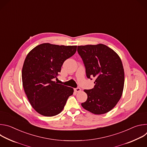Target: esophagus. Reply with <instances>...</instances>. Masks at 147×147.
Segmentation results:
<instances>
[{"label": "esophagus", "instance_id": "obj_1", "mask_svg": "<svg viewBox=\"0 0 147 147\" xmlns=\"http://www.w3.org/2000/svg\"><path fill=\"white\" fill-rule=\"evenodd\" d=\"M74 91H76V92H80L81 91V88H75L74 89Z\"/></svg>", "mask_w": 147, "mask_h": 147}]
</instances>
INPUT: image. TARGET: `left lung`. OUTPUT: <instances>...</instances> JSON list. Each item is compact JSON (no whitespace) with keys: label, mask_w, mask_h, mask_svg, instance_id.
<instances>
[{"label":"left lung","mask_w":147,"mask_h":147,"mask_svg":"<svg viewBox=\"0 0 147 147\" xmlns=\"http://www.w3.org/2000/svg\"><path fill=\"white\" fill-rule=\"evenodd\" d=\"M77 52L87 78L95 79L92 89L84 90L88 98L81 106L95 115L106 113L116 105L122 95L124 73L121 60L113 49L103 44L78 46Z\"/></svg>","instance_id":"obj_1"}]
</instances>
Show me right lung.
<instances>
[{
  "instance_id": "right-lung-1",
  "label": "right lung",
  "mask_w": 147,
  "mask_h": 147,
  "mask_svg": "<svg viewBox=\"0 0 147 147\" xmlns=\"http://www.w3.org/2000/svg\"><path fill=\"white\" fill-rule=\"evenodd\" d=\"M77 46L40 44L27 55L22 69L23 86L32 107L40 115L53 116L63 109L74 90L53 81Z\"/></svg>"
}]
</instances>
